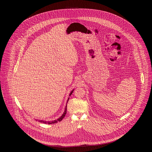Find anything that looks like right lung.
<instances>
[{"instance_id": "obj_1", "label": "right lung", "mask_w": 152, "mask_h": 152, "mask_svg": "<svg viewBox=\"0 0 152 152\" xmlns=\"http://www.w3.org/2000/svg\"><path fill=\"white\" fill-rule=\"evenodd\" d=\"M73 91H74V89H73L72 91L71 92V93L69 94V96H71V94H72L73 92ZM68 100H69V98L68 99V100H67V102H68ZM66 107H67V105H66V107H65V110H64V113H63V114L61 115V116H60L58 118L57 120H53V121H44V120H38L40 123H44V124H55V123H58V121H61L62 120H63V118L65 117V115H66Z\"/></svg>"}]
</instances>
